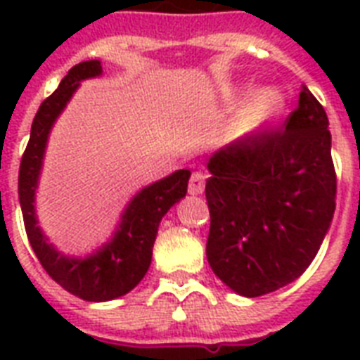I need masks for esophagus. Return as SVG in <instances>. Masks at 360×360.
Here are the masks:
<instances>
[{"mask_svg":"<svg viewBox=\"0 0 360 360\" xmlns=\"http://www.w3.org/2000/svg\"><path fill=\"white\" fill-rule=\"evenodd\" d=\"M203 188H205V174L194 172L191 175V181H188V192L192 196H198V194H202Z\"/></svg>","mask_w":360,"mask_h":360,"instance_id":"34e87169","label":"esophagus"}]
</instances>
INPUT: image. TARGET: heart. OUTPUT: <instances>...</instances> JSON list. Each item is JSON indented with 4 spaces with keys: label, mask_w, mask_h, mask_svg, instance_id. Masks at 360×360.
I'll use <instances>...</instances> for the list:
<instances>
[{
    "label": "heart",
    "mask_w": 360,
    "mask_h": 360,
    "mask_svg": "<svg viewBox=\"0 0 360 360\" xmlns=\"http://www.w3.org/2000/svg\"><path fill=\"white\" fill-rule=\"evenodd\" d=\"M284 97L276 89H263L256 93L237 115L233 134L252 136L273 123L284 112Z\"/></svg>",
    "instance_id": "obj_1"
}]
</instances>
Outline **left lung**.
Wrapping results in <instances>:
<instances>
[{
  "mask_svg": "<svg viewBox=\"0 0 360 360\" xmlns=\"http://www.w3.org/2000/svg\"><path fill=\"white\" fill-rule=\"evenodd\" d=\"M207 262L228 288L259 297L297 280L318 254L336 205L329 120L302 86L276 130L209 158Z\"/></svg>",
  "mask_w": 360,
  "mask_h": 360,
  "instance_id": "obj_1",
  "label": "left lung"
}]
</instances>
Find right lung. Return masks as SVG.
I'll use <instances>...</instances> for the list:
<instances>
[{
  "label": "right lung",
  "mask_w": 360,
  "mask_h": 360,
  "mask_svg": "<svg viewBox=\"0 0 360 360\" xmlns=\"http://www.w3.org/2000/svg\"><path fill=\"white\" fill-rule=\"evenodd\" d=\"M101 72L103 67L97 59L75 65L58 89L41 104L31 124L30 141L22 155L18 174L20 207L24 214L25 233L35 256L61 288L91 302L117 299L140 284L151 265L158 224L169 207L185 198L191 177L188 169H177L175 174L141 188L124 209L114 237L91 256L67 257L48 243L37 226L35 217V191L48 134L80 82Z\"/></svg>",
  "instance_id": "1"
}]
</instances>
